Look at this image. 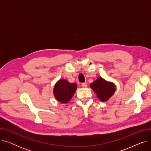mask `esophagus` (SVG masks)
<instances>
[{"label":"esophagus","instance_id":"1","mask_svg":"<svg viewBox=\"0 0 151 151\" xmlns=\"http://www.w3.org/2000/svg\"><path fill=\"white\" fill-rule=\"evenodd\" d=\"M81 86H82L83 88H87V86H88V85H87V84H86V83H83L81 84Z\"/></svg>","mask_w":151,"mask_h":151}]
</instances>
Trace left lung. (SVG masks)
<instances>
[{
    "instance_id": "left-lung-1",
    "label": "left lung",
    "mask_w": 151,
    "mask_h": 151,
    "mask_svg": "<svg viewBox=\"0 0 151 151\" xmlns=\"http://www.w3.org/2000/svg\"><path fill=\"white\" fill-rule=\"evenodd\" d=\"M91 88L97 93V97L101 101H107L114 93L116 86L114 83L108 82L99 77L97 80L90 84Z\"/></svg>"
}]
</instances>
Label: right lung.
Segmentation results:
<instances>
[{
	"mask_svg": "<svg viewBox=\"0 0 151 151\" xmlns=\"http://www.w3.org/2000/svg\"><path fill=\"white\" fill-rule=\"evenodd\" d=\"M77 89L76 83H70L65 80H60L55 84L53 93L57 100L67 104L72 98Z\"/></svg>",
	"mask_w": 151,
	"mask_h": 151,
	"instance_id": "1",
	"label": "right lung"
}]
</instances>
